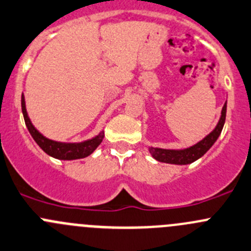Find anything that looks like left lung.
I'll list each match as a JSON object with an SVG mask.
<instances>
[{"mask_svg": "<svg viewBox=\"0 0 251 251\" xmlns=\"http://www.w3.org/2000/svg\"><path fill=\"white\" fill-rule=\"evenodd\" d=\"M226 113H227V103L223 105L220 121H218L215 130L211 133H208L203 140H201L200 142H198L196 145L191 146V147L184 148V150H164V148L150 147V153L152 154V157L154 158V159L158 160V162L169 163V164L184 165L195 162L199 158L202 157V155L212 147L213 143L217 141V138L220 137L226 121Z\"/></svg>", "mask_w": 251, "mask_h": 251, "instance_id": "8db88e82", "label": "left lung"}]
</instances>
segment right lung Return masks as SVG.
I'll return each instance as SVG.
<instances>
[{"label": "right lung", "mask_w": 251, "mask_h": 251, "mask_svg": "<svg viewBox=\"0 0 251 251\" xmlns=\"http://www.w3.org/2000/svg\"><path fill=\"white\" fill-rule=\"evenodd\" d=\"M22 111H23L24 121H25L26 127H28L29 132H30L34 141L38 143V146L44 151V152L48 153L51 157L57 158V159L72 160L88 157L89 154H92V153L96 151V148L100 145L101 141H103L104 138V131H101V132L99 133L98 136H96V137L78 143L57 142V141L49 140L45 136L41 135V133L34 127L33 124H31L30 119H29L28 116V113H26L25 100H24L23 94H22Z\"/></svg>", "instance_id": "right-lung-1"}]
</instances>
